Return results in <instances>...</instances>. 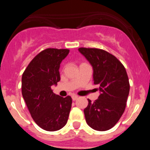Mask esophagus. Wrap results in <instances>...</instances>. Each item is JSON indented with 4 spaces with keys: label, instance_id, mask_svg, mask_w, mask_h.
I'll list each match as a JSON object with an SVG mask.
<instances>
[{
    "label": "esophagus",
    "instance_id": "34e87169",
    "mask_svg": "<svg viewBox=\"0 0 150 150\" xmlns=\"http://www.w3.org/2000/svg\"><path fill=\"white\" fill-rule=\"evenodd\" d=\"M71 98H72L73 100H76V99L78 98V96H77V95H73L72 96H71Z\"/></svg>",
    "mask_w": 150,
    "mask_h": 150
}]
</instances>
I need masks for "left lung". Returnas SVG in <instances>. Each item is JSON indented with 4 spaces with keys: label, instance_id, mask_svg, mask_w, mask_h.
<instances>
[{
    "label": "left lung",
    "instance_id": "obj_1",
    "mask_svg": "<svg viewBox=\"0 0 150 150\" xmlns=\"http://www.w3.org/2000/svg\"><path fill=\"white\" fill-rule=\"evenodd\" d=\"M78 50L92 67L94 84L100 91L94 102L88 99V106L84 109L86 121L96 131H107L117 123L125 109L130 89L126 71L114 55L104 50Z\"/></svg>",
    "mask_w": 150,
    "mask_h": 150
}]
</instances>
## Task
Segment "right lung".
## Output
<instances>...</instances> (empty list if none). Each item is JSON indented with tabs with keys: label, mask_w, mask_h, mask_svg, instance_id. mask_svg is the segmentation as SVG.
Instances as JSON below:
<instances>
[{
	"label": "right lung",
	"mask_w": 150,
	"mask_h": 150,
	"mask_svg": "<svg viewBox=\"0 0 150 150\" xmlns=\"http://www.w3.org/2000/svg\"><path fill=\"white\" fill-rule=\"evenodd\" d=\"M69 50L46 49L34 57L22 77V93L30 116L43 130L55 132L67 124L71 96L62 98L51 87L60 81L59 68Z\"/></svg>",
	"instance_id": "1"
}]
</instances>
